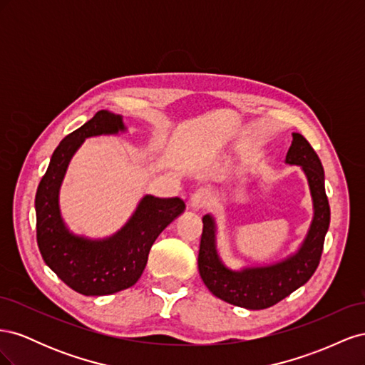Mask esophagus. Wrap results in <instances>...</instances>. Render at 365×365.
I'll list each match as a JSON object with an SVG mask.
<instances>
[{"label":"esophagus","mask_w":365,"mask_h":365,"mask_svg":"<svg viewBox=\"0 0 365 365\" xmlns=\"http://www.w3.org/2000/svg\"><path fill=\"white\" fill-rule=\"evenodd\" d=\"M210 202H212V193H210L207 189H200L192 195L189 205L192 210H201L210 205Z\"/></svg>","instance_id":"34e87169"}]
</instances>
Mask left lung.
Here are the masks:
<instances>
[{
    "mask_svg": "<svg viewBox=\"0 0 365 365\" xmlns=\"http://www.w3.org/2000/svg\"><path fill=\"white\" fill-rule=\"evenodd\" d=\"M286 164L300 165L312 196L314 216L302 245L279 262L231 269L217 251V225L213 215L202 217V236L197 268L208 291L220 300L259 311L283 300L303 286L315 272L322 259L324 237L330 224V208L324 189V170L307 140L294 132Z\"/></svg>",
    "mask_w": 365,
    "mask_h": 365,
    "instance_id": "8db88e82",
    "label": "left lung"
}]
</instances>
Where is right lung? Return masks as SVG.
Segmentation results:
<instances>
[{
  "label": "right lung",
  "instance_id": "obj_1",
  "mask_svg": "<svg viewBox=\"0 0 365 365\" xmlns=\"http://www.w3.org/2000/svg\"><path fill=\"white\" fill-rule=\"evenodd\" d=\"M123 132V117L106 109L98 111L59 143L36 192V237L42 259L65 284L88 297L115 294L135 284L153 242L185 210L180 197L145 195L128 222L108 237L76 235L65 224L59 192L73 155L86 138Z\"/></svg>",
  "mask_w": 365,
  "mask_h": 365
}]
</instances>
